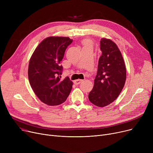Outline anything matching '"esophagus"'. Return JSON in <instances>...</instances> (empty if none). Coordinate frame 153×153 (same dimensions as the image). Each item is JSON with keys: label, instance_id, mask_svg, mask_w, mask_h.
I'll list each match as a JSON object with an SVG mask.
<instances>
[{"label": "esophagus", "instance_id": "obj_1", "mask_svg": "<svg viewBox=\"0 0 153 153\" xmlns=\"http://www.w3.org/2000/svg\"><path fill=\"white\" fill-rule=\"evenodd\" d=\"M82 81H83V80H82V79H77V80H76V81H74V83L76 85H78V84H79L80 83H81Z\"/></svg>", "mask_w": 153, "mask_h": 153}]
</instances>
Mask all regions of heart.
Returning <instances> with one entry per match:
<instances>
[{
  "label": "heart",
  "mask_w": 153,
  "mask_h": 153,
  "mask_svg": "<svg viewBox=\"0 0 153 153\" xmlns=\"http://www.w3.org/2000/svg\"><path fill=\"white\" fill-rule=\"evenodd\" d=\"M83 43L84 44V45H87V44H89V42L87 41V40H85V41L83 42Z\"/></svg>",
  "instance_id": "heart-1"
}]
</instances>
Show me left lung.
Wrapping results in <instances>:
<instances>
[{"instance_id": "8db88e82", "label": "left lung", "mask_w": 153, "mask_h": 153, "mask_svg": "<svg viewBox=\"0 0 153 153\" xmlns=\"http://www.w3.org/2000/svg\"><path fill=\"white\" fill-rule=\"evenodd\" d=\"M102 55L99 58L97 75L89 99L95 105L103 107L113 102L125 85L126 71L121 52L109 39L100 42Z\"/></svg>"}]
</instances>
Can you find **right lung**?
<instances>
[{
  "instance_id": "right-lung-1",
  "label": "right lung",
  "mask_w": 153,
  "mask_h": 153,
  "mask_svg": "<svg viewBox=\"0 0 153 153\" xmlns=\"http://www.w3.org/2000/svg\"><path fill=\"white\" fill-rule=\"evenodd\" d=\"M72 42L68 37H48L39 44L30 58L28 71L30 85L46 105H60L71 91L72 82L69 77L61 79L63 68L60 64Z\"/></svg>"
}]
</instances>
